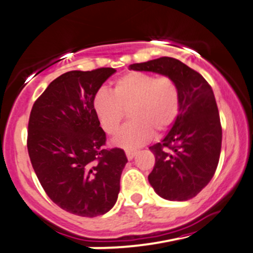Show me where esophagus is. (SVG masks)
I'll use <instances>...</instances> for the list:
<instances>
[{
    "label": "esophagus",
    "mask_w": 253,
    "mask_h": 253,
    "mask_svg": "<svg viewBox=\"0 0 253 253\" xmlns=\"http://www.w3.org/2000/svg\"><path fill=\"white\" fill-rule=\"evenodd\" d=\"M135 154H136L135 151H129V150L126 151V157H127V159H128V160H132L133 158L135 157Z\"/></svg>",
    "instance_id": "obj_1"
}]
</instances>
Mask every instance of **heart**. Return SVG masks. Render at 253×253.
<instances>
[{"mask_svg":"<svg viewBox=\"0 0 253 253\" xmlns=\"http://www.w3.org/2000/svg\"><path fill=\"white\" fill-rule=\"evenodd\" d=\"M94 111L108 134H114L129 111L132 119L113 138V144L135 148L152 138L153 130L165 132L180 112V90L173 79L130 72L114 82L113 92L100 89L94 96Z\"/></svg>","mask_w":253,"mask_h":253,"instance_id":"obj_1","label":"heart"}]
</instances>
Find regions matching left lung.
<instances>
[{"label": "left lung", "mask_w": 253, "mask_h": 253, "mask_svg": "<svg viewBox=\"0 0 253 253\" xmlns=\"http://www.w3.org/2000/svg\"><path fill=\"white\" fill-rule=\"evenodd\" d=\"M129 69L158 73L178 84L180 112L165 138L150 147L156 164L148 181L164 199H191L211 180L220 156L221 125L213 90L199 73L173 57L133 63Z\"/></svg>", "instance_id": "1"}]
</instances>
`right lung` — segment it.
<instances>
[{"mask_svg":"<svg viewBox=\"0 0 253 253\" xmlns=\"http://www.w3.org/2000/svg\"><path fill=\"white\" fill-rule=\"evenodd\" d=\"M115 72H67L50 82L30 112L27 147L40 184L57 206L80 217L113 208L127 163L121 148H103L106 133L93 106Z\"/></svg>","mask_w":253,"mask_h":253,"instance_id":"obj_1","label":"right lung"}]
</instances>
